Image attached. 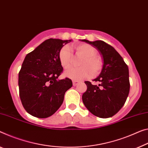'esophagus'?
I'll list each match as a JSON object with an SVG mask.
<instances>
[{
  "label": "esophagus",
  "instance_id": "1",
  "mask_svg": "<svg viewBox=\"0 0 148 148\" xmlns=\"http://www.w3.org/2000/svg\"><path fill=\"white\" fill-rule=\"evenodd\" d=\"M79 82L77 81H73V86H76L79 84Z\"/></svg>",
  "mask_w": 148,
  "mask_h": 148
}]
</instances>
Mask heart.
I'll return each mask as SVG.
<instances>
[{
  "instance_id": "1",
  "label": "heart",
  "mask_w": 148,
  "mask_h": 148,
  "mask_svg": "<svg viewBox=\"0 0 148 148\" xmlns=\"http://www.w3.org/2000/svg\"><path fill=\"white\" fill-rule=\"evenodd\" d=\"M77 53L83 57L80 67H69L64 71L65 76L74 81H79L89 77L99 75L103 69V62L101 57L97 55V49L87 44H79L73 46ZM59 60L63 67L69 66L72 60L71 49L67 45L63 46L59 52Z\"/></svg>"
}]
</instances>
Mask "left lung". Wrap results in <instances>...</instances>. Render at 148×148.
Wrapping results in <instances>:
<instances>
[{"mask_svg":"<svg viewBox=\"0 0 148 148\" xmlns=\"http://www.w3.org/2000/svg\"><path fill=\"white\" fill-rule=\"evenodd\" d=\"M81 41L97 48L104 61L101 73L93 80L98 85L85 81L87 89L82 100L86 108L96 116L112 117L124 106L128 96L130 85L128 65L116 49L103 41Z\"/></svg>","mask_w":148,"mask_h":148,"instance_id":"left-lung-1","label":"left lung"}]
</instances>
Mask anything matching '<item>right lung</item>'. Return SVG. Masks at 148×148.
I'll use <instances>...</instances> for the list:
<instances>
[{
    "label": "right lung",
    "mask_w": 148,
    "mask_h": 148,
    "mask_svg": "<svg viewBox=\"0 0 148 148\" xmlns=\"http://www.w3.org/2000/svg\"><path fill=\"white\" fill-rule=\"evenodd\" d=\"M71 40H46L28 53L18 73L19 95L26 112L45 119L60 107L65 92L72 87L69 78L58 80L63 72L59 52Z\"/></svg>",
    "instance_id": "add662e5"
}]
</instances>
